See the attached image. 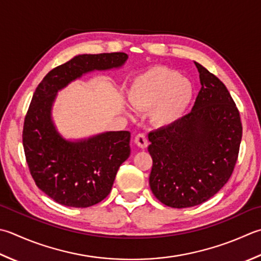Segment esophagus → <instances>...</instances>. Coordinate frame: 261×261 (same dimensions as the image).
<instances>
[{
  "instance_id": "esophagus-1",
  "label": "esophagus",
  "mask_w": 261,
  "mask_h": 261,
  "mask_svg": "<svg viewBox=\"0 0 261 261\" xmlns=\"http://www.w3.org/2000/svg\"><path fill=\"white\" fill-rule=\"evenodd\" d=\"M135 142H136V145H137L138 147H140V148H142V149H144V148H146V147L148 146L147 136H146L145 134L137 135V136L135 137Z\"/></svg>"
}]
</instances>
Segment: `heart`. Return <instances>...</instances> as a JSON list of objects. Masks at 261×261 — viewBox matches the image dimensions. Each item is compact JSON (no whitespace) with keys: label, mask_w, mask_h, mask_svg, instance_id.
<instances>
[{"label":"heart","mask_w":261,"mask_h":261,"mask_svg":"<svg viewBox=\"0 0 261 261\" xmlns=\"http://www.w3.org/2000/svg\"><path fill=\"white\" fill-rule=\"evenodd\" d=\"M195 98V88L177 71L154 66L132 80L129 100L137 110H149V121L164 129L180 122Z\"/></svg>","instance_id":"obj_1"}]
</instances>
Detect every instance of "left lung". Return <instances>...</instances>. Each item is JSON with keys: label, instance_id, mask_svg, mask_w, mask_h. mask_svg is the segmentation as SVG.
Masks as SVG:
<instances>
[{"label": "left lung", "instance_id": "1", "mask_svg": "<svg viewBox=\"0 0 261 261\" xmlns=\"http://www.w3.org/2000/svg\"><path fill=\"white\" fill-rule=\"evenodd\" d=\"M201 89L190 113L148 135L152 158L149 186L172 208L200 205L231 177L242 138L239 110L216 75L195 62Z\"/></svg>", "mask_w": 261, "mask_h": 261}]
</instances>
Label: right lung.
Here are the masks:
<instances>
[{
  "mask_svg": "<svg viewBox=\"0 0 261 261\" xmlns=\"http://www.w3.org/2000/svg\"><path fill=\"white\" fill-rule=\"evenodd\" d=\"M126 60L121 52L76 55L50 70L35 90L22 131L25 161L36 186L60 205L87 208L109 196L117 170L130 156V132L64 139L52 120L56 95L83 74L120 68Z\"/></svg>",
  "mask_w": 261,
  "mask_h": 261,
  "instance_id": "right-lung-1",
  "label": "right lung"
}]
</instances>
